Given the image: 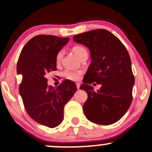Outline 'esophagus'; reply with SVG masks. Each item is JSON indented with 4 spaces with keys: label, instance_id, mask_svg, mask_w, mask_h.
Masks as SVG:
<instances>
[{
    "label": "esophagus",
    "instance_id": "esophagus-1",
    "mask_svg": "<svg viewBox=\"0 0 152 152\" xmlns=\"http://www.w3.org/2000/svg\"><path fill=\"white\" fill-rule=\"evenodd\" d=\"M80 83H76V87H77V89H79V87H80Z\"/></svg>",
    "mask_w": 152,
    "mask_h": 152
}]
</instances>
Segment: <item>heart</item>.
I'll use <instances>...</instances> for the list:
<instances>
[{"label": "heart", "instance_id": "b5f03b06", "mask_svg": "<svg viewBox=\"0 0 152 152\" xmlns=\"http://www.w3.org/2000/svg\"><path fill=\"white\" fill-rule=\"evenodd\" d=\"M73 52L76 54L79 58H81L82 56H84L86 54H87V49L81 46H75L73 47ZM63 57V51L60 50L57 53L55 57V60L57 63H60L61 62L62 58ZM82 71H73L71 69H65L63 72V76L65 79H68L71 81H78L80 79Z\"/></svg>", "mask_w": 152, "mask_h": 152}]
</instances>
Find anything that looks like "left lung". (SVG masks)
Returning a JSON list of instances; mask_svg holds the SVG:
<instances>
[{
  "label": "left lung",
  "mask_w": 152,
  "mask_h": 152,
  "mask_svg": "<svg viewBox=\"0 0 152 152\" xmlns=\"http://www.w3.org/2000/svg\"><path fill=\"white\" fill-rule=\"evenodd\" d=\"M73 41L88 47L92 59L80 87L88 95L83 105L84 114L95 124H114L125 114L132 100L135 77L130 55L120 40L104 29L76 35ZM92 82L102 84L99 91L89 85Z\"/></svg>",
  "instance_id": "1"
}]
</instances>
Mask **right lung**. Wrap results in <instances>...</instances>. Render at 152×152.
<instances>
[{
	"instance_id": "right-lung-1",
	"label": "right lung",
	"mask_w": 152,
	"mask_h": 152,
	"mask_svg": "<svg viewBox=\"0 0 152 152\" xmlns=\"http://www.w3.org/2000/svg\"><path fill=\"white\" fill-rule=\"evenodd\" d=\"M68 41L38 35L25 44L17 62V73L22 75L19 89L25 110L33 120L50 128L63 122L64 106L77 90L73 81L65 80L55 88L48 85L45 77L57 71L56 55Z\"/></svg>"
}]
</instances>
